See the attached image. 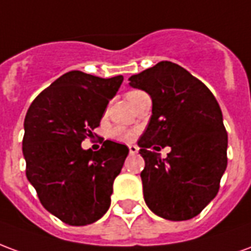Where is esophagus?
I'll return each mask as SVG.
<instances>
[{"mask_svg":"<svg viewBox=\"0 0 251 251\" xmlns=\"http://www.w3.org/2000/svg\"><path fill=\"white\" fill-rule=\"evenodd\" d=\"M129 153L130 154H137L138 153V147L137 145H129Z\"/></svg>","mask_w":251,"mask_h":251,"instance_id":"obj_1","label":"esophagus"}]
</instances>
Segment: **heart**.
<instances>
[{
    "instance_id": "b5f03b06",
    "label": "heart",
    "mask_w": 251,
    "mask_h": 251,
    "mask_svg": "<svg viewBox=\"0 0 251 251\" xmlns=\"http://www.w3.org/2000/svg\"><path fill=\"white\" fill-rule=\"evenodd\" d=\"M131 93H136V91H130V93H127V95ZM113 134H114L117 138H120V140H129L131 137L130 131L125 130V129H122V127H117V129H114Z\"/></svg>"
}]
</instances>
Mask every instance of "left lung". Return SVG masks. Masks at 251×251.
Instances as JSON below:
<instances>
[{
  "label": "left lung",
  "mask_w": 251,
  "mask_h": 251,
  "mask_svg": "<svg viewBox=\"0 0 251 251\" xmlns=\"http://www.w3.org/2000/svg\"><path fill=\"white\" fill-rule=\"evenodd\" d=\"M129 82L149 94L153 103L138 140L145 160V203L164 219H191L215 198L226 171L227 131L221 107L204 83L176 63H157ZM165 146L171 152L161 159L158 151Z\"/></svg>",
  "instance_id": "8db88e82"
}]
</instances>
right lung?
I'll list each match as a JSON object with an SVG mask.
<instances>
[{"mask_svg":"<svg viewBox=\"0 0 251 251\" xmlns=\"http://www.w3.org/2000/svg\"><path fill=\"white\" fill-rule=\"evenodd\" d=\"M122 80V75L67 72L36 97L25 115L26 177L43 207L70 226L94 223L109 210L129 149L110 140L98 152L80 144L93 137Z\"/></svg>","mask_w":251,"mask_h":251,"instance_id":"right-lung-1","label":"right lung"}]
</instances>
